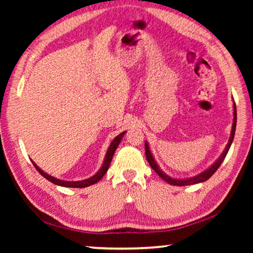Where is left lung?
<instances>
[{
  "mask_svg": "<svg viewBox=\"0 0 253 253\" xmlns=\"http://www.w3.org/2000/svg\"><path fill=\"white\" fill-rule=\"evenodd\" d=\"M233 107H234V110H233L234 118H233V125H232V130H231V136H230L229 143H228V145H226V147L224 149L223 154H222L219 160H217L215 163H214V164L211 166V168H209L208 169H205L204 172L198 174L194 177H190V178H185V179H176V178L169 177V175H166L164 172H163V170H161L160 168H158V165L156 164L155 160H154L152 153H151V151H149L148 144L146 142V143H145V155H146V158H147V161L149 163V165H151V168L158 174V176L162 177L163 179H164V181H166L168 183L172 184V185L184 186V185H191V184H196V183H201V182L207 181V179H209L210 177H211L212 175L216 172V169L220 168V165L222 164V162L224 161L226 154H228V152H229L231 144H232V142H233L234 132H235V126H237V107H235V104H234Z\"/></svg>",
  "mask_w": 253,
  "mask_h": 253,
  "instance_id": "8db88e82",
  "label": "left lung"
}]
</instances>
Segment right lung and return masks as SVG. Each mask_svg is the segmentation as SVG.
<instances>
[{"instance_id":"add662e5","label":"right lung","mask_w":253,"mask_h":253,"mask_svg":"<svg viewBox=\"0 0 253 253\" xmlns=\"http://www.w3.org/2000/svg\"><path fill=\"white\" fill-rule=\"evenodd\" d=\"M126 131H123L119 134L118 136L115 137V139L111 142L110 146L108 148V151H107V154L105 156V161H104V164H102L101 169L98 170L97 174L93 175V176L89 177L87 179H84V181H77V182H69V181H61V179H58L55 178L53 176H50V175H48L46 173H44L43 170H42L39 166H37L36 164L33 163L34 168L37 169L38 172H39L42 176H43L44 178L48 179V181H50L51 183L55 184V185H60V186H66V187H78V188H83V187H87V186H90L92 185V184H95L97 182H99L100 179L102 178V176L106 174L107 169H108L109 165H110V162L111 160H113V156H114V153L115 151H116L119 143H121V140L123 138V136L125 135Z\"/></svg>"}]
</instances>
